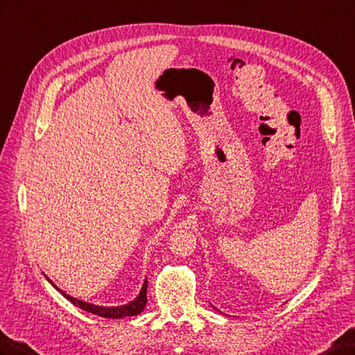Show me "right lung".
I'll use <instances>...</instances> for the list:
<instances>
[{
    "mask_svg": "<svg viewBox=\"0 0 355 355\" xmlns=\"http://www.w3.org/2000/svg\"><path fill=\"white\" fill-rule=\"evenodd\" d=\"M60 292H62L63 297H66L69 301H71L73 306L85 310V312H90L93 315H98L102 318L120 319V318H126V316H135V315L143 312V309L146 307V302H148V280H144L140 295H138L134 301L129 302V304L120 306V307H99V306L89 304V302H84V301L69 297L67 293H64L63 291H60Z\"/></svg>",
    "mask_w": 355,
    "mask_h": 355,
    "instance_id": "obj_1",
    "label": "right lung"
}]
</instances>
